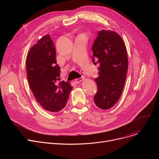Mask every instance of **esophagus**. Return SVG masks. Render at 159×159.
Returning <instances> with one entry per match:
<instances>
[{
    "instance_id": "obj_1",
    "label": "esophagus",
    "mask_w": 159,
    "mask_h": 159,
    "mask_svg": "<svg viewBox=\"0 0 159 159\" xmlns=\"http://www.w3.org/2000/svg\"><path fill=\"white\" fill-rule=\"evenodd\" d=\"M84 77H81V78H79V79H76L75 80V82L76 83V84H79V83L81 82V81H82L83 80H84Z\"/></svg>"
}]
</instances>
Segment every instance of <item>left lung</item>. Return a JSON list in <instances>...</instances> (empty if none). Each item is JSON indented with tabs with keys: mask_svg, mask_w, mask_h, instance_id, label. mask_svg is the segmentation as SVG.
Instances as JSON below:
<instances>
[{
	"mask_svg": "<svg viewBox=\"0 0 159 159\" xmlns=\"http://www.w3.org/2000/svg\"><path fill=\"white\" fill-rule=\"evenodd\" d=\"M92 51L93 62L100 65L95 79L98 91L94 102L101 109L108 110L117 102L124 86L128 67L126 45L116 32L102 30L98 33Z\"/></svg>",
	"mask_w": 159,
	"mask_h": 159,
	"instance_id": "left-lung-1",
	"label": "left lung"
}]
</instances>
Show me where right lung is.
Listing matches in <instances>:
<instances>
[{
  "label": "right lung",
  "instance_id": "add662e5",
  "mask_svg": "<svg viewBox=\"0 0 159 159\" xmlns=\"http://www.w3.org/2000/svg\"><path fill=\"white\" fill-rule=\"evenodd\" d=\"M56 51L49 35L33 45L26 58V73L30 87L37 102L44 110L56 113L66 106L73 89L70 82L61 81Z\"/></svg>",
  "mask_w": 159,
  "mask_h": 159
}]
</instances>
